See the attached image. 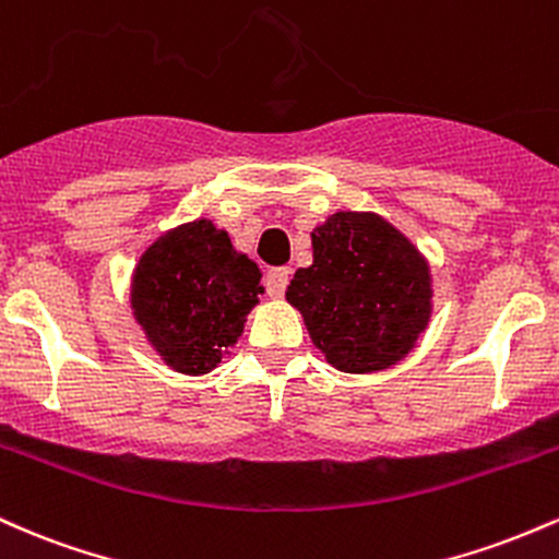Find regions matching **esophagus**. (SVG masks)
<instances>
[{"label":"esophagus","instance_id":"obj_1","mask_svg":"<svg viewBox=\"0 0 559 559\" xmlns=\"http://www.w3.org/2000/svg\"><path fill=\"white\" fill-rule=\"evenodd\" d=\"M287 282H290V269L280 266V269H272V272H266V280H263V285H266L269 298H282Z\"/></svg>","mask_w":559,"mask_h":559}]
</instances>
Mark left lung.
<instances>
[{
    "instance_id": "1",
    "label": "left lung",
    "mask_w": 559,
    "mask_h": 559,
    "mask_svg": "<svg viewBox=\"0 0 559 559\" xmlns=\"http://www.w3.org/2000/svg\"><path fill=\"white\" fill-rule=\"evenodd\" d=\"M313 263L285 298L324 361L348 374L391 369L432 317V272L415 242L372 211H337L311 231Z\"/></svg>"
}]
</instances>
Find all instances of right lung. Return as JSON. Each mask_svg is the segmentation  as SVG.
Masks as SVG:
<instances>
[{"label":"right lung","instance_id":"obj_1","mask_svg":"<svg viewBox=\"0 0 559 559\" xmlns=\"http://www.w3.org/2000/svg\"><path fill=\"white\" fill-rule=\"evenodd\" d=\"M261 269L227 229L192 218L166 229L131 272V317L168 369L209 374L259 306Z\"/></svg>","mask_w":559,"mask_h":559}]
</instances>
